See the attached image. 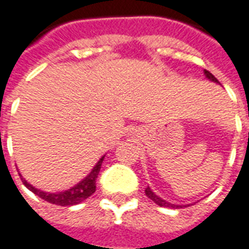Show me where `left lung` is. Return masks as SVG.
Segmentation results:
<instances>
[{
	"label": "left lung",
	"instance_id": "obj_1",
	"mask_svg": "<svg viewBox=\"0 0 249 249\" xmlns=\"http://www.w3.org/2000/svg\"><path fill=\"white\" fill-rule=\"evenodd\" d=\"M204 75H205V77L208 79V80H211V82L213 83H217V84H220V82H218L216 77L213 76L212 73L209 71H206V70H204ZM144 193H146V196L149 197L150 200L154 201L157 205L160 206H165V208H174V209H178V208H182V206H186V205H176V204H170V202H167V201H165L163 198H161L160 196H157L153 190H151V188L150 186H147L146 188V190H144Z\"/></svg>",
	"mask_w": 249,
	"mask_h": 249
}]
</instances>
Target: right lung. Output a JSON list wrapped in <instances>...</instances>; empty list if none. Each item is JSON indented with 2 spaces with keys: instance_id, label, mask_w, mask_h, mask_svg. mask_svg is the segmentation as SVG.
Instances as JSON below:
<instances>
[{
  "instance_id": "add662e5",
  "label": "right lung",
  "mask_w": 249,
  "mask_h": 249,
  "mask_svg": "<svg viewBox=\"0 0 249 249\" xmlns=\"http://www.w3.org/2000/svg\"><path fill=\"white\" fill-rule=\"evenodd\" d=\"M103 160H105V156L96 162V165L92 167V170L88 173L82 181H79L76 185H73L70 189L63 190V192H57V193H49V192H43V190L37 189L33 185L29 184L25 178H22L21 174L20 177L26 188L31 190V192H33L36 196L41 197L43 200L60 206L76 205V204H80L82 201L88 198L92 193H95V190H96V178H98V174L100 172Z\"/></svg>"
}]
</instances>
